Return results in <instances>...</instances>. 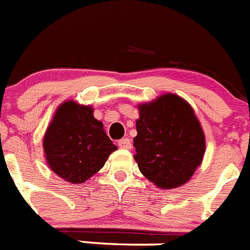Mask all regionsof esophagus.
<instances>
[{"mask_svg":"<svg viewBox=\"0 0 250 250\" xmlns=\"http://www.w3.org/2000/svg\"><path fill=\"white\" fill-rule=\"evenodd\" d=\"M118 146H120L121 148H123V149H130V148H132V142L128 138H123L118 142Z\"/></svg>","mask_w":250,"mask_h":250,"instance_id":"obj_1","label":"esophagus"}]
</instances>
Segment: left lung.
Returning <instances> with one entry per match:
<instances>
[{
    "instance_id": "obj_1",
    "label": "left lung",
    "mask_w": 250,
    "mask_h": 250,
    "mask_svg": "<svg viewBox=\"0 0 250 250\" xmlns=\"http://www.w3.org/2000/svg\"><path fill=\"white\" fill-rule=\"evenodd\" d=\"M137 107L133 146L141 173L161 189L186 184L206 152V136L192 105L178 94L164 93Z\"/></svg>"
}]
</instances>
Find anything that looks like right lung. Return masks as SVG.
Listing matches in <instances>:
<instances>
[{
	"instance_id": "add662e5",
	"label": "right lung",
	"mask_w": 250,
	"mask_h": 250,
	"mask_svg": "<svg viewBox=\"0 0 250 250\" xmlns=\"http://www.w3.org/2000/svg\"><path fill=\"white\" fill-rule=\"evenodd\" d=\"M116 149L93 107L72 100L58 105L43 137L47 166L71 184L88 181Z\"/></svg>"
}]
</instances>
